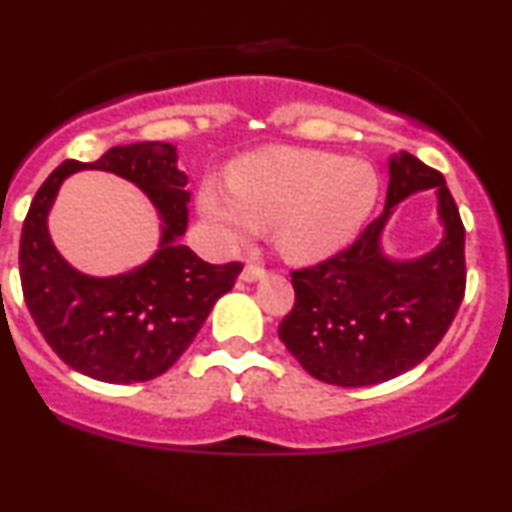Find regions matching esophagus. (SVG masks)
Listing matches in <instances>:
<instances>
[{"label":"esophagus","mask_w":512,"mask_h":512,"mask_svg":"<svg viewBox=\"0 0 512 512\" xmlns=\"http://www.w3.org/2000/svg\"><path fill=\"white\" fill-rule=\"evenodd\" d=\"M264 274H267V269H264L260 262H248V264H245L243 272H240V279H243V281H257V279H262Z\"/></svg>","instance_id":"obj_1"}]
</instances>
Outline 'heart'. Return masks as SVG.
I'll use <instances>...</instances> for the list:
<instances>
[{"mask_svg":"<svg viewBox=\"0 0 512 512\" xmlns=\"http://www.w3.org/2000/svg\"><path fill=\"white\" fill-rule=\"evenodd\" d=\"M372 166L317 150L267 147L233 166L231 188L209 178L202 214L231 240L274 224V240L291 260H319L355 236L377 200Z\"/></svg>","mask_w":512,"mask_h":512,"instance_id":"heart-1","label":"heart"}]
</instances>
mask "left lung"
I'll return each instance as SVG.
<instances>
[{
    "mask_svg": "<svg viewBox=\"0 0 512 512\" xmlns=\"http://www.w3.org/2000/svg\"><path fill=\"white\" fill-rule=\"evenodd\" d=\"M386 207L348 248L293 269V310L279 338L312 377L372 386L417 367L446 336L465 298V226L441 171L403 152L389 164ZM424 187L440 197L442 245L412 263L389 261L378 238L392 207Z\"/></svg>",
    "mask_w": 512,
    "mask_h": 512,
    "instance_id": "obj_1",
    "label": "left lung"
}]
</instances>
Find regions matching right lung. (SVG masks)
<instances>
[{"mask_svg":"<svg viewBox=\"0 0 512 512\" xmlns=\"http://www.w3.org/2000/svg\"><path fill=\"white\" fill-rule=\"evenodd\" d=\"M80 168L128 177L156 202L165 221L163 243L143 268L92 280L60 260L46 233V212L60 181ZM186 183L174 145L133 143L90 164L66 159L35 193L18 248L23 298L45 341L76 372L107 384L159 377L186 353L214 303L236 283L243 264L202 262L178 243L188 226Z\"/></svg>","mask_w":512,"mask_h":512,"instance_id":"add662e5","label":"right lung"}]
</instances>
